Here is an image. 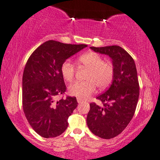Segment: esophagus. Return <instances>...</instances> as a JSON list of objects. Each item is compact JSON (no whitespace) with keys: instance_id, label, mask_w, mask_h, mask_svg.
<instances>
[{"instance_id":"obj_1","label":"esophagus","mask_w":160,"mask_h":160,"mask_svg":"<svg viewBox=\"0 0 160 160\" xmlns=\"http://www.w3.org/2000/svg\"><path fill=\"white\" fill-rule=\"evenodd\" d=\"M77 101H78V103H82V101H83V100L82 98H77Z\"/></svg>"}]
</instances>
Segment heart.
<instances>
[{"instance_id":"b5f03b06","label":"heart","mask_w":160,"mask_h":160,"mask_svg":"<svg viewBox=\"0 0 160 160\" xmlns=\"http://www.w3.org/2000/svg\"><path fill=\"white\" fill-rule=\"evenodd\" d=\"M78 62L90 68L85 82H76L68 88L72 96L85 99L95 92L96 86L101 90L107 88L112 81L114 68L109 62H103V57L95 52L84 53L78 58ZM61 74L66 82H72L75 75V66L70 60L62 64Z\"/></svg>"}]
</instances>
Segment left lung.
I'll list each match as a JSON object with an SVG mask.
<instances>
[{"mask_svg": "<svg viewBox=\"0 0 160 160\" xmlns=\"http://www.w3.org/2000/svg\"><path fill=\"white\" fill-rule=\"evenodd\" d=\"M90 48L111 58L114 76L109 88L96 98L102 105L90 104L87 124L95 135L111 139L125 129L134 115L140 94L138 72L133 58L118 45Z\"/></svg>", "mask_w": 160, "mask_h": 160, "instance_id": "1", "label": "left lung"}]
</instances>
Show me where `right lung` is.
<instances>
[{"label":"right lung","instance_id":"1","mask_svg":"<svg viewBox=\"0 0 160 160\" xmlns=\"http://www.w3.org/2000/svg\"><path fill=\"white\" fill-rule=\"evenodd\" d=\"M88 45L65 44L48 40L28 58L22 75V108L27 121L39 135L56 138L68 128V119L78 106L76 97L64 94L66 86L61 74L62 64Z\"/></svg>","mask_w":160,"mask_h":160}]
</instances>
